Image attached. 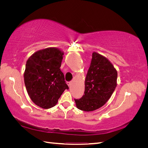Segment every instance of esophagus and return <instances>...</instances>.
Masks as SVG:
<instances>
[{
  "mask_svg": "<svg viewBox=\"0 0 148 148\" xmlns=\"http://www.w3.org/2000/svg\"><path fill=\"white\" fill-rule=\"evenodd\" d=\"M66 83H67V84H68V86L70 88L71 86V84H72V82H68Z\"/></svg>",
  "mask_w": 148,
  "mask_h": 148,
  "instance_id": "34e87169",
  "label": "esophagus"
}]
</instances>
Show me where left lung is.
Listing matches in <instances>:
<instances>
[{
  "instance_id": "1",
  "label": "left lung",
  "mask_w": 148,
  "mask_h": 148,
  "mask_svg": "<svg viewBox=\"0 0 148 148\" xmlns=\"http://www.w3.org/2000/svg\"><path fill=\"white\" fill-rule=\"evenodd\" d=\"M117 79V71L110 62L93 52L85 79L84 95L80 99H75L77 108L89 112L104 106L115 91Z\"/></svg>"
}]
</instances>
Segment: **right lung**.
<instances>
[{"label":"right lung","mask_w":148,"mask_h":148,"mask_svg":"<svg viewBox=\"0 0 148 148\" xmlns=\"http://www.w3.org/2000/svg\"><path fill=\"white\" fill-rule=\"evenodd\" d=\"M64 53L56 47L36 52L26 62L25 86L31 99L43 109L55 106L69 86L60 67Z\"/></svg>","instance_id":"1"}]
</instances>
